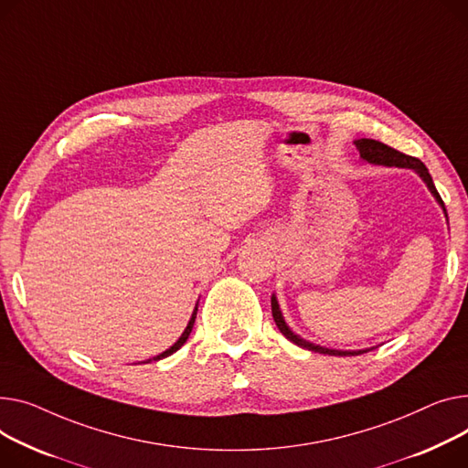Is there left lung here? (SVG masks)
Segmentation results:
<instances>
[{
    "instance_id": "1",
    "label": "left lung",
    "mask_w": 468,
    "mask_h": 468,
    "mask_svg": "<svg viewBox=\"0 0 468 468\" xmlns=\"http://www.w3.org/2000/svg\"><path fill=\"white\" fill-rule=\"evenodd\" d=\"M356 148L359 150V158L367 164H372V165H384V167H399V169H412L414 173H418V176L425 182V186L429 188L431 196L437 199V203L441 205L444 216H446V222H448V212H446V207H444V201L441 199L437 188H434L432 184V178L427 171V167L423 165V162H420L418 158H412V155H407L402 154L380 141H375V139H356L354 141ZM271 308H272V318L276 322V327L280 329V333H282L288 340H292L293 345L301 346V348H306L310 352H318V354H327V356H359V354H365V352H370L375 350V346L372 348H363V350H335V348H325V346H320V345H314V342H310L303 336H299L284 320L282 316V310H280V304H278V299L276 295L272 293L271 295Z\"/></svg>"
}]
</instances>
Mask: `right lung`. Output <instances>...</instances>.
<instances>
[{
	"label": "right lung",
	"instance_id": "add662e5",
	"mask_svg": "<svg viewBox=\"0 0 468 468\" xmlns=\"http://www.w3.org/2000/svg\"><path fill=\"white\" fill-rule=\"evenodd\" d=\"M196 316H197V304H196V308H194V313H192V318H190V322H188V325H186V329L182 331V335L178 336V340L175 342L173 346H169L165 352H162L160 356H155V357H152V359H146V361H141V363H150V361H160V359H164V357H169L171 354H175L176 350H180L182 346H184V342L188 340V336H190V333H192V327H194V324H196Z\"/></svg>",
	"mask_w": 468,
	"mask_h": 468
}]
</instances>
